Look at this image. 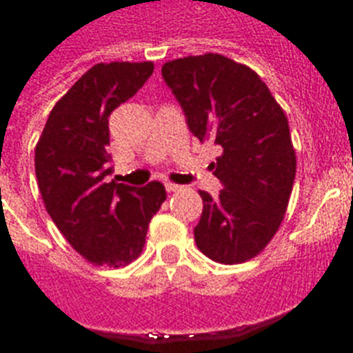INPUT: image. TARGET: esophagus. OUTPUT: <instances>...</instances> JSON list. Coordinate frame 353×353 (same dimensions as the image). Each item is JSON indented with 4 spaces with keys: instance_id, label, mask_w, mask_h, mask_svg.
<instances>
[{
    "instance_id": "esophagus-1",
    "label": "esophagus",
    "mask_w": 353,
    "mask_h": 353,
    "mask_svg": "<svg viewBox=\"0 0 353 353\" xmlns=\"http://www.w3.org/2000/svg\"><path fill=\"white\" fill-rule=\"evenodd\" d=\"M165 187L168 192H177V190H181V185H174V183H165Z\"/></svg>"
}]
</instances>
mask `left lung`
<instances>
[{"label": "left lung", "mask_w": 353, "mask_h": 353, "mask_svg": "<svg viewBox=\"0 0 353 353\" xmlns=\"http://www.w3.org/2000/svg\"><path fill=\"white\" fill-rule=\"evenodd\" d=\"M188 130L212 141L223 190H199L203 212L196 245L220 263L256 256L279 231L295 181V150L282 108L252 69L221 54L177 58L161 69Z\"/></svg>", "instance_id": "obj_1"}]
</instances>
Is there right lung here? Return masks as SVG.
I'll return each mask as SVG.
<instances>
[{
  "label": "right lung",
  "mask_w": 353,
  "mask_h": 353,
  "mask_svg": "<svg viewBox=\"0 0 353 353\" xmlns=\"http://www.w3.org/2000/svg\"><path fill=\"white\" fill-rule=\"evenodd\" d=\"M154 73L152 62L97 63L52 108L36 144L38 188L51 220L85 260L126 265L141 254L163 183L137 188L112 176L110 115Z\"/></svg>",
  "instance_id": "add662e5"
}]
</instances>
